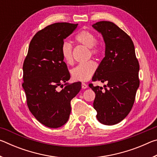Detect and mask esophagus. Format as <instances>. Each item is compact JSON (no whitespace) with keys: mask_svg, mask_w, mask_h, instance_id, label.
I'll return each instance as SVG.
<instances>
[{"mask_svg":"<svg viewBox=\"0 0 157 157\" xmlns=\"http://www.w3.org/2000/svg\"><path fill=\"white\" fill-rule=\"evenodd\" d=\"M87 87H88V86H87V84L84 83V82H82V88L83 89H86Z\"/></svg>","mask_w":157,"mask_h":157,"instance_id":"34e87169","label":"esophagus"}]
</instances>
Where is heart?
Masks as SVG:
<instances>
[{
	"mask_svg": "<svg viewBox=\"0 0 157 157\" xmlns=\"http://www.w3.org/2000/svg\"><path fill=\"white\" fill-rule=\"evenodd\" d=\"M78 44L89 48L90 56H98L102 50V45L95 39V34L91 31L82 30L75 36ZM61 53L65 62L71 64L73 62V46L69 42H63L61 47ZM96 63L93 61L82 63L71 71V76L75 81L86 82L91 78L96 70Z\"/></svg>",
	"mask_w": 157,
	"mask_h": 157,
	"instance_id": "obj_1",
	"label": "heart"
}]
</instances>
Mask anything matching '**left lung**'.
Returning a JSON list of instances; mask_svg holds the SVG:
<instances>
[{
    "label": "left lung",
    "instance_id": "left-lung-1",
    "mask_svg": "<svg viewBox=\"0 0 157 157\" xmlns=\"http://www.w3.org/2000/svg\"><path fill=\"white\" fill-rule=\"evenodd\" d=\"M100 33L105 44V56L101 61L92 80L99 86L89 87L95 92L94 108L98 121L106 125L120 123L128 115L139 87V63L132 39L115 23L100 21L92 25Z\"/></svg>",
    "mask_w": 157,
    "mask_h": 157
}]
</instances>
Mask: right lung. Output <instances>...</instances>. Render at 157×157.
Wrapping results in <instances>:
<instances>
[{"label": "right lung", "mask_w": 157, "mask_h": 157, "mask_svg": "<svg viewBox=\"0 0 157 157\" xmlns=\"http://www.w3.org/2000/svg\"><path fill=\"white\" fill-rule=\"evenodd\" d=\"M78 25L56 23L39 31L30 41L23 63L22 86L29 109L39 123L50 128L66 123L71 101L82 87L80 82H66L71 75L61 53L63 40ZM59 86H63L61 91L57 90Z\"/></svg>", "instance_id": "obj_1"}]
</instances>
